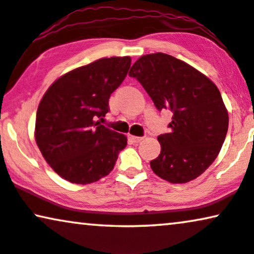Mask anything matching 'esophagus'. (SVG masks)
I'll return each instance as SVG.
<instances>
[{
    "mask_svg": "<svg viewBox=\"0 0 254 254\" xmlns=\"http://www.w3.org/2000/svg\"><path fill=\"white\" fill-rule=\"evenodd\" d=\"M129 139L131 140V142L132 143H134V144H137V143H139V142H142V140L144 139L143 137H136V136H130L129 137Z\"/></svg>",
    "mask_w": 254,
    "mask_h": 254,
    "instance_id": "obj_1",
    "label": "esophagus"
}]
</instances>
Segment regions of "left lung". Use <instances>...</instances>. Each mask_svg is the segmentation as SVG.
<instances>
[{"label": "left lung", "mask_w": 254, "mask_h": 254, "mask_svg": "<svg viewBox=\"0 0 254 254\" xmlns=\"http://www.w3.org/2000/svg\"><path fill=\"white\" fill-rule=\"evenodd\" d=\"M157 110L173 114L169 133L158 136L160 153L150 166L173 184L200 176L217 158L229 129V115L219 90L188 63L157 53L144 55L131 66Z\"/></svg>", "instance_id": "left-lung-1"}]
</instances>
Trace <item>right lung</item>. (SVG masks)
I'll return each mask as SVG.
<instances>
[{"label":"right lung","instance_id":"1","mask_svg":"<svg viewBox=\"0 0 254 254\" xmlns=\"http://www.w3.org/2000/svg\"><path fill=\"white\" fill-rule=\"evenodd\" d=\"M130 57L101 59L53 83L38 105L35 138L57 175L90 184L109 175L127 137L97 121L110 111L109 98L122 84Z\"/></svg>","mask_w":254,"mask_h":254}]
</instances>
